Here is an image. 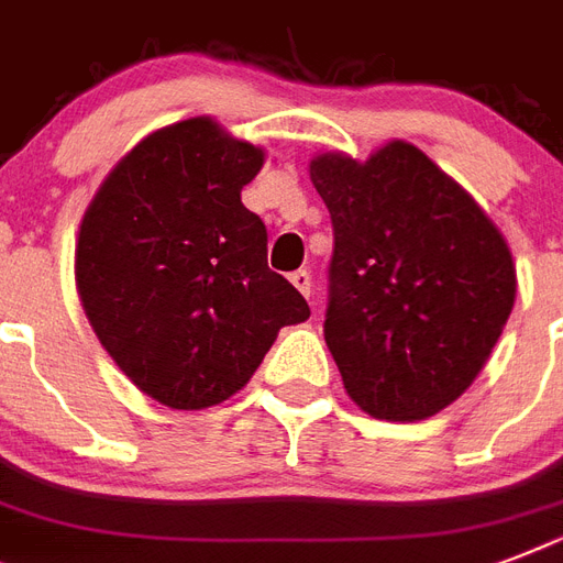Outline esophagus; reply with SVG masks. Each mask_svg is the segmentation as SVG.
I'll return each instance as SVG.
<instances>
[{
    "label": "esophagus",
    "instance_id": "obj_1",
    "mask_svg": "<svg viewBox=\"0 0 563 563\" xmlns=\"http://www.w3.org/2000/svg\"><path fill=\"white\" fill-rule=\"evenodd\" d=\"M291 283H295V289H298L303 298H309V291H312V277H309V272H303V268L291 274Z\"/></svg>",
    "mask_w": 563,
    "mask_h": 563
}]
</instances>
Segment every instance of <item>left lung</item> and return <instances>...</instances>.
Listing matches in <instances>:
<instances>
[{"label": "left lung", "mask_w": 563, "mask_h": 563, "mask_svg": "<svg viewBox=\"0 0 563 563\" xmlns=\"http://www.w3.org/2000/svg\"><path fill=\"white\" fill-rule=\"evenodd\" d=\"M309 178L333 219L324 339L344 391L379 420H423L488 362L517 295L506 236L418 145L324 152Z\"/></svg>", "instance_id": "obj_1"}]
</instances>
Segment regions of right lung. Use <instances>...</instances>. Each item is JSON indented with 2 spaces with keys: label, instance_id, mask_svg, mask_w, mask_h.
<instances>
[{
  "label": "right lung",
  "instance_id": "obj_1",
  "mask_svg": "<svg viewBox=\"0 0 563 563\" xmlns=\"http://www.w3.org/2000/svg\"><path fill=\"white\" fill-rule=\"evenodd\" d=\"M263 163L265 148L216 119H184L140 140L84 212L75 286L87 321L119 371L169 409L233 397L280 327L309 318L242 203Z\"/></svg>",
  "mask_w": 563,
  "mask_h": 563
}]
</instances>
